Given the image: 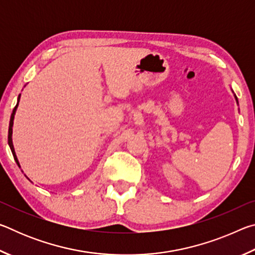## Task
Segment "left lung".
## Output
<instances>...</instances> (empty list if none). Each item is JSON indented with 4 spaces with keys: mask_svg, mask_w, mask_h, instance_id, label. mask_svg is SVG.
I'll return each mask as SVG.
<instances>
[{
    "mask_svg": "<svg viewBox=\"0 0 255 255\" xmlns=\"http://www.w3.org/2000/svg\"><path fill=\"white\" fill-rule=\"evenodd\" d=\"M232 92H233V94H234V98H235V100H236V103H237V106H239V100H237V97L235 96V93H234V91H233V90H232Z\"/></svg>",
    "mask_w": 255,
    "mask_h": 255,
    "instance_id": "8db88e82",
    "label": "left lung"
}]
</instances>
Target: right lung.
I'll return each instance as SVG.
<instances>
[{
	"label": "right lung",
	"mask_w": 255,
	"mask_h": 255,
	"mask_svg": "<svg viewBox=\"0 0 255 255\" xmlns=\"http://www.w3.org/2000/svg\"><path fill=\"white\" fill-rule=\"evenodd\" d=\"M20 97H21V94H19L18 102H16V106L14 107L13 111H12V115H11V118H10V125H8V135H7V143H8V146H10L11 152H12V154H13V157H14L15 162H16V164H18L19 167H21V166H20V163H19V161H18V157H16V154H15V150H14V146H13V141H12V127H13V120H14V116H15L16 109H18V106H19ZM25 176H27V175H25ZM27 179H29L28 176H27Z\"/></svg>",
	"instance_id": "add662e5"
}]
</instances>
